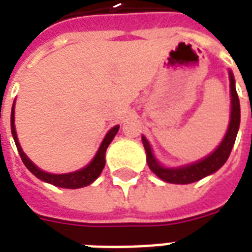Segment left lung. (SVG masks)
Wrapping results in <instances>:
<instances>
[{
  "instance_id": "left-lung-1",
  "label": "left lung",
  "mask_w": 252,
  "mask_h": 252,
  "mask_svg": "<svg viewBox=\"0 0 252 252\" xmlns=\"http://www.w3.org/2000/svg\"><path fill=\"white\" fill-rule=\"evenodd\" d=\"M229 81H231V97H232L231 98V104H232V106H231V121H229L228 131L222 139L221 144L209 157H206L205 159H202L200 162L185 166V167L164 169L158 163V160L154 158L153 151H151L147 139L144 136L142 137L143 146H144L146 153H147L148 167L154 174L158 175L160 180H163L164 182H170V184L186 185V184H191L195 181L202 180L206 175L215 173L227 162L228 157L232 151L235 140H236L239 126H240V102H239L238 93H236V88H235V79H233L232 72H229Z\"/></svg>"
}]
</instances>
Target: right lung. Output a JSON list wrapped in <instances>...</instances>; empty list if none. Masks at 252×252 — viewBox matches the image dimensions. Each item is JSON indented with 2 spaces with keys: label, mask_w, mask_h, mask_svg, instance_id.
Returning a JSON list of instances; mask_svg holds the SVG:
<instances>
[{
  "label": "right lung",
  "mask_w": 252,
  "mask_h": 252,
  "mask_svg": "<svg viewBox=\"0 0 252 252\" xmlns=\"http://www.w3.org/2000/svg\"><path fill=\"white\" fill-rule=\"evenodd\" d=\"M10 128H12V135H13L16 147H17V151H19L21 160L25 164V167L30 170L35 177H37L39 180L48 182L51 185L59 186V188H66V189L83 188V186L90 185L94 180H97V177L101 174V171L105 167V153H106V148H108L110 142L113 140V137L116 136V133L119 131V126H116L106 133V136H105V139L101 143V146H99L98 153H97L93 160L86 167H83L82 170H78V171H74V173H68V174H50V173H44L43 170L36 167L35 164L27 158V155L23 153V150L20 147L17 135H16V128H14V104L13 108H12V115H10Z\"/></svg>",
  "instance_id": "add662e5"
}]
</instances>
